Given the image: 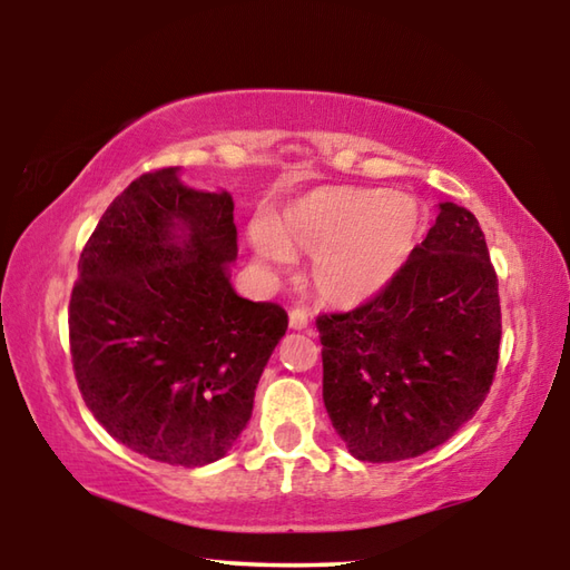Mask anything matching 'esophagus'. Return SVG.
Segmentation results:
<instances>
[{"label":"esophagus","mask_w":570,"mask_h":570,"mask_svg":"<svg viewBox=\"0 0 570 570\" xmlns=\"http://www.w3.org/2000/svg\"><path fill=\"white\" fill-rule=\"evenodd\" d=\"M288 324H292V330H306L308 314L304 308H292V312H288Z\"/></svg>","instance_id":"obj_1"}]
</instances>
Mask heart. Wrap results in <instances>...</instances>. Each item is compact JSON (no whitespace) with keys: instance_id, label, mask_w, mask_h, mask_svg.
<instances>
[{"instance_id":"heart-1","label":"heart","mask_w":570,"mask_h":570,"mask_svg":"<svg viewBox=\"0 0 570 570\" xmlns=\"http://www.w3.org/2000/svg\"><path fill=\"white\" fill-rule=\"evenodd\" d=\"M424 208L410 193L384 188L316 190L282 218L250 230L268 266H288L292 254H314V284L336 304H356L387 286L417 248Z\"/></svg>"}]
</instances>
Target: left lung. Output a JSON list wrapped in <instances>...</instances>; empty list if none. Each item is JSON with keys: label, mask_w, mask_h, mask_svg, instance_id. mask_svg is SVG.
<instances>
[{"label": "left lung", "mask_w": 570, "mask_h": 570, "mask_svg": "<svg viewBox=\"0 0 570 570\" xmlns=\"http://www.w3.org/2000/svg\"><path fill=\"white\" fill-rule=\"evenodd\" d=\"M324 404L364 462L442 445L485 402L500 356V296L468 208L440 204L402 272L350 312L316 316Z\"/></svg>", "instance_id": "1"}]
</instances>
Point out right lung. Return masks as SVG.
I'll list each match as a JSON object with an SVG mask.
<instances>
[{
  "mask_svg": "<svg viewBox=\"0 0 570 570\" xmlns=\"http://www.w3.org/2000/svg\"><path fill=\"white\" fill-rule=\"evenodd\" d=\"M234 200L142 173L105 210L80 254L70 354L82 400L110 435L168 465L224 458L288 316L240 298Z\"/></svg>",
  "mask_w": 570,
  "mask_h": 570,
  "instance_id": "obj_1",
  "label": "right lung"
}]
</instances>
